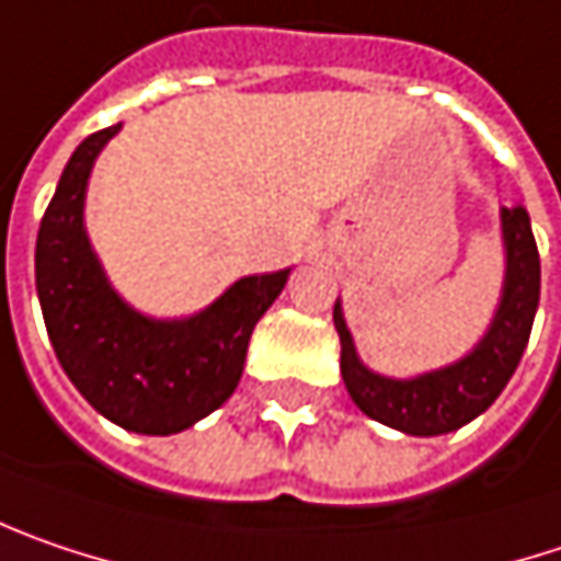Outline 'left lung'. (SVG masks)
<instances>
[{
    "label": "left lung",
    "mask_w": 561,
    "mask_h": 561,
    "mask_svg": "<svg viewBox=\"0 0 561 561\" xmlns=\"http://www.w3.org/2000/svg\"><path fill=\"white\" fill-rule=\"evenodd\" d=\"M502 234L508 250V273H505V295L499 313L489 333L482 336V343L467 358L447 365L442 371L415 380H390L368 371L355 355L346 320L336 301L333 323L343 343L340 371L346 380L348 397L365 415L407 435L428 438L467 425L470 419H477L479 412L495 403V397L505 390L527 348L534 313L540 305V250L524 206L502 209Z\"/></svg>",
    "instance_id": "left-lung-1"
}]
</instances>
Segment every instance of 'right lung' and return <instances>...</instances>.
<instances>
[{
	"instance_id": "1",
	"label": "right lung",
	"mask_w": 561,
	"mask_h": 561,
	"mask_svg": "<svg viewBox=\"0 0 561 561\" xmlns=\"http://www.w3.org/2000/svg\"><path fill=\"white\" fill-rule=\"evenodd\" d=\"M98 129L72 151L41 218L34 273L53 352L84 400L139 435H174L215 412L238 387L256 320L288 270L234 282L190 320H149L107 285L82 228L84 183L104 142Z\"/></svg>"
}]
</instances>
